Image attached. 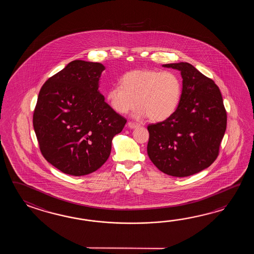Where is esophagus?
I'll return each instance as SVG.
<instances>
[{
  "label": "esophagus",
  "instance_id": "1",
  "mask_svg": "<svg viewBox=\"0 0 254 254\" xmlns=\"http://www.w3.org/2000/svg\"><path fill=\"white\" fill-rule=\"evenodd\" d=\"M128 127H129V129H135V128L139 127V125L134 124V123H131V122H129V123H128Z\"/></svg>",
  "mask_w": 254,
  "mask_h": 254
}]
</instances>
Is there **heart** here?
<instances>
[{"instance_id":"obj_1","label":"heart","mask_w":254,"mask_h":254,"mask_svg":"<svg viewBox=\"0 0 254 254\" xmlns=\"http://www.w3.org/2000/svg\"><path fill=\"white\" fill-rule=\"evenodd\" d=\"M122 84H115L106 92L110 107L125 114L138 104L134 116H146L153 122L170 118L178 108L183 94L180 76L171 70L152 69L130 70L122 78Z\"/></svg>"}]
</instances>
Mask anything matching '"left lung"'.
Segmentation results:
<instances>
[{
	"label": "left lung",
	"mask_w": 254,
	"mask_h": 254,
	"mask_svg": "<svg viewBox=\"0 0 254 254\" xmlns=\"http://www.w3.org/2000/svg\"><path fill=\"white\" fill-rule=\"evenodd\" d=\"M162 66L181 71L183 94L170 118L148 126L147 152L162 173L187 177L215 161L226 130V111L219 87L193 65Z\"/></svg>",
	"instance_id": "1"
}]
</instances>
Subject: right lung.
<instances>
[{"mask_svg":"<svg viewBox=\"0 0 254 254\" xmlns=\"http://www.w3.org/2000/svg\"><path fill=\"white\" fill-rule=\"evenodd\" d=\"M105 67L75 60L49 78L39 92L33 128L47 162L82 176L108 160L112 140L126 119L105 103L99 82Z\"/></svg>","mask_w":254,"mask_h":254,"instance_id":"1","label":"right lung"}]
</instances>
